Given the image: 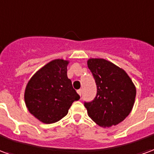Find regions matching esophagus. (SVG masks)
Instances as JSON below:
<instances>
[{
	"mask_svg": "<svg viewBox=\"0 0 154 154\" xmlns=\"http://www.w3.org/2000/svg\"><path fill=\"white\" fill-rule=\"evenodd\" d=\"M82 89H79V90H77V93H78V94H79V95H82Z\"/></svg>",
	"mask_w": 154,
	"mask_h": 154,
	"instance_id": "esophagus-1",
	"label": "esophagus"
}]
</instances>
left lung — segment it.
<instances>
[{"instance_id": "8db88e82", "label": "left lung", "mask_w": 154, "mask_h": 154, "mask_svg": "<svg viewBox=\"0 0 154 154\" xmlns=\"http://www.w3.org/2000/svg\"><path fill=\"white\" fill-rule=\"evenodd\" d=\"M87 66L97 86L94 100L85 103L87 114L100 126H116L131 112L135 85L122 68L104 59H89Z\"/></svg>"}]
</instances>
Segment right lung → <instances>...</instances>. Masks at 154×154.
I'll list each match as a JSON object with an SVG mask.
<instances>
[{
    "instance_id": "right-lung-1",
    "label": "right lung",
    "mask_w": 154,
    "mask_h": 154,
    "mask_svg": "<svg viewBox=\"0 0 154 154\" xmlns=\"http://www.w3.org/2000/svg\"><path fill=\"white\" fill-rule=\"evenodd\" d=\"M68 60L57 59L40 68L28 81L24 92L31 114L45 124L54 123L68 114L74 101L80 99L67 76Z\"/></svg>"
}]
</instances>
